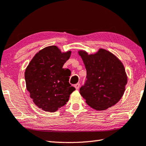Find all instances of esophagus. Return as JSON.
I'll return each instance as SVG.
<instances>
[{
    "label": "esophagus",
    "mask_w": 146,
    "mask_h": 146,
    "mask_svg": "<svg viewBox=\"0 0 146 146\" xmlns=\"http://www.w3.org/2000/svg\"><path fill=\"white\" fill-rule=\"evenodd\" d=\"M74 86H75L76 89H79V87H80V84H79V83L76 84Z\"/></svg>",
    "instance_id": "1"
}]
</instances>
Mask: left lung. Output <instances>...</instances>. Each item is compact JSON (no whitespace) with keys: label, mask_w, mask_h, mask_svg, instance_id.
Returning <instances> with one entry per match:
<instances>
[{"label":"left lung","mask_w":146,"mask_h":146,"mask_svg":"<svg viewBox=\"0 0 146 146\" xmlns=\"http://www.w3.org/2000/svg\"><path fill=\"white\" fill-rule=\"evenodd\" d=\"M78 53L87 71L86 83L80 89L87 104L96 110L115 105L123 97L128 81L123 62L103 48L91 54L82 50Z\"/></svg>","instance_id":"left-lung-1"}]
</instances>
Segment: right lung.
<instances>
[{
	"mask_svg": "<svg viewBox=\"0 0 146 146\" xmlns=\"http://www.w3.org/2000/svg\"><path fill=\"white\" fill-rule=\"evenodd\" d=\"M71 52H62L57 46L36 53L25 71L27 90L37 107L54 112L68 102L75 88L69 83L70 72L62 68Z\"/></svg>",
	"mask_w": 146,
	"mask_h": 146,
	"instance_id": "add662e5",
	"label": "right lung"
}]
</instances>
